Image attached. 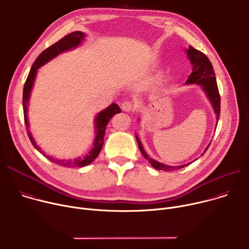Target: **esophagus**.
I'll use <instances>...</instances> for the list:
<instances>
[{
    "label": "esophagus",
    "mask_w": 249,
    "mask_h": 249,
    "mask_svg": "<svg viewBox=\"0 0 249 249\" xmlns=\"http://www.w3.org/2000/svg\"><path fill=\"white\" fill-rule=\"evenodd\" d=\"M121 107H122V109H123L124 111H127V112H130V111H133V110H134V104H133V102H131V101H124V102L122 103Z\"/></svg>",
    "instance_id": "esophagus-1"
}]
</instances>
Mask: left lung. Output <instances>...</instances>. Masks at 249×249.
Listing matches in <instances>:
<instances>
[{
	"instance_id": "left-lung-1",
	"label": "left lung",
	"mask_w": 249,
	"mask_h": 249,
	"mask_svg": "<svg viewBox=\"0 0 249 249\" xmlns=\"http://www.w3.org/2000/svg\"><path fill=\"white\" fill-rule=\"evenodd\" d=\"M187 53H188L189 58L191 59L192 64H193V71H192V73L190 74L186 83H196V84L202 85L203 90L206 91L207 95L209 96V98L213 106L214 112L216 114V119L218 120L219 114H220V95L218 92V87H217L216 78H215V74L213 71V64H212L211 60L209 59V57L205 53L196 50L192 46H190ZM136 138H137L138 146H139V149H140L142 155L145 157V159L148 160L150 162V164L157 170L170 172V171L179 170V169H182L191 164V163H189V164L182 165V166H167L162 163L157 162V161L151 159V158H149V156L144 151L140 140L138 139V137H136ZM208 148L206 149V151L208 150ZM206 151H205V153H206Z\"/></svg>"
}]
</instances>
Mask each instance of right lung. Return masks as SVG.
Segmentation results:
<instances>
[{"label": "right lung", "instance_id": "obj_1", "mask_svg": "<svg viewBox=\"0 0 249 249\" xmlns=\"http://www.w3.org/2000/svg\"><path fill=\"white\" fill-rule=\"evenodd\" d=\"M84 34L81 32H73L70 35L65 36L64 37H62L60 40L56 41L55 43H53V46L49 47L47 50H44L35 60L32 69L30 71V73L28 75V78L25 82L24 85V92H22V108H24V119H25V125L27 128V133L28 136L33 144V146L39 152L41 153L44 157L49 159L50 161H52L53 163L58 164L60 166H64V167H84L88 164H90L91 162L94 161L95 158L99 155L102 146H103V140H104V136H105V130H106V126L108 124V122L110 121V119L112 118L113 115L117 114V113L121 112V109L119 108V106L116 103H112L109 107H107L106 109H104L103 111H101L99 114L97 115L96 119H95V123H96V137L94 140V144H93V148L92 150L90 151L86 156L84 157H79L77 159L74 160H56L53 157H50L49 155H46L43 151H41V149L36 144V141L34 140L32 134L30 133L29 130V121H28V102H29V98H30V93L31 90L34 84V80L36 74V71L39 69L41 65H43L46 62H48L49 60H51L52 58H53L54 56H56L57 54H59L62 52L69 51L72 48L77 47L78 44L81 42V40L84 37Z\"/></svg>", "mask_w": 249, "mask_h": 249}]
</instances>
